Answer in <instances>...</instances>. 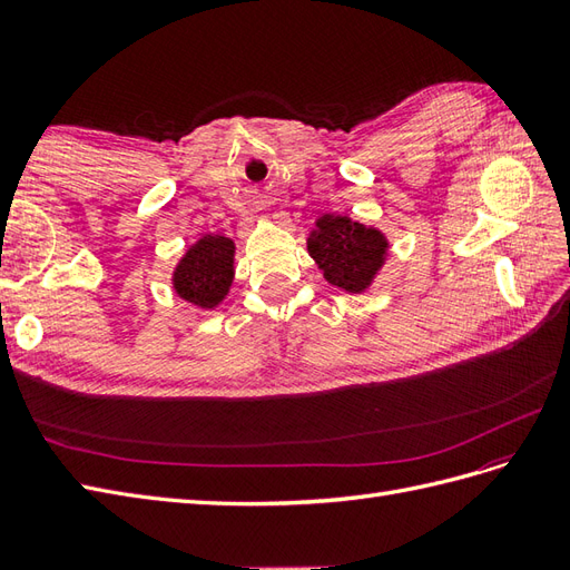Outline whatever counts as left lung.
Instances as JSON below:
<instances>
[{"label":"left lung","instance_id":"left-lung-1","mask_svg":"<svg viewBox=\"0 0 570 570\" xmlns=\"http://www.w3.org/2000/svg\"><path fill=\"white\" fill-rule=\"evenodd\" d=\"M387 247L381 230L340 214L320 216L308 236V253L325 279L346 294H363L373 284L385 265Z\"/></svg>","mask_w":570,"mask_h":570}]
</instances>
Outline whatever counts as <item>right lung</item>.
I'll return each instance as SVG.
<instances>
[{
  "label": "right lung",
  "mask_w": 570,
  "mask_h": 570,
  "mask_svg": "<svg viewBox=\"0 0 570 570\" xmlns=\"http://www.w3.org/2000/svg\"><path fill=\"white\" fill-rule=\"evenodd\" d=\"M236 245L226 236H202L180 257L173 272V288L183 301L197 308H216L233 284Z\"/></svg>",
  "instance_id": "add662e5"
}]
</instances>
